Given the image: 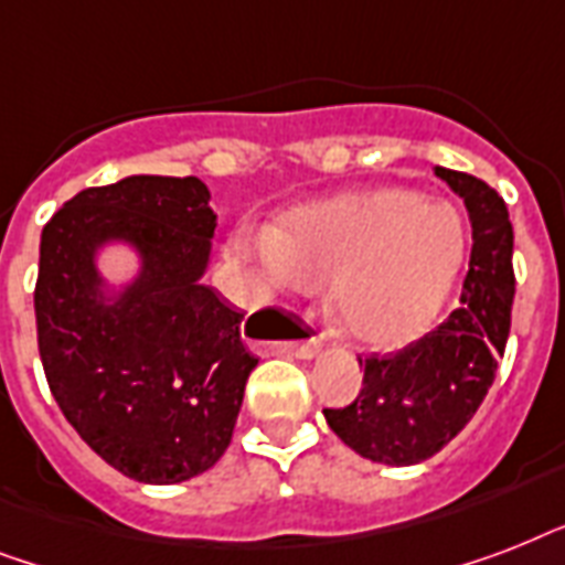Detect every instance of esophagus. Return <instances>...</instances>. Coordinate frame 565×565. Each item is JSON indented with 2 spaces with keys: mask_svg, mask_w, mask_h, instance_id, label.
Wrapping results in <instances>:
<instances>
[{
  "mask_svg": "<svg viewBox=\"0 0 565 565\" xmlns=\"http://www.w3.org/2000/svg\"><path fill=\"white\" fill-rule=\"evenodd\" d=\"M319 349H322V337H310L308 343L301 345V349H296V354H299V358H313Z\"/></svg>",
  "mask_w": 565,
  "mask_h": 565,
  "instance_id": "34e87169",
  "label": "esophagus"
}]
</instances>
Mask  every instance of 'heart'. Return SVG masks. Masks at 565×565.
<instances>
[{
	"label": "heart",
	"instance_id": "b5f03b06",
	"mask_svg": "<svg viewBox=\"0 0 565 565\" xmlns=\"http://www.w3.org/2000/svg\"><path fill=\"white\" fill-rule=\"evenodd\" d=\"M234 252L284 292L328 281L349 337L395 345L428 326L466 255L457 207L416 190L377 188L292 207L269 231L239 228Z\"/></svg>",
	"mask_w": 565,
	"mask_h": 565
}]
</instances>
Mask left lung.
<instances>
[{
  "instance_id": "obj_1",
  "label": "left lung",
  "mask_w": 565,
  "mask_h": 565,
  "mask_svg": "<svg viewBox=\"0 0 565 565\" xmlns=\"http://www.w3.org/2000/svg\"><path fill=\"white\" fill-rule=\"evenodd\" d=\"M434 172L463 199L472 220L460 301L434 331L398 352L358 358V398L326 407L328 425L345 446L386 466L422 463L466 428L495 381L510 334L516 275L504 199L469 172Z\"/></svg>"
}]
</instances>
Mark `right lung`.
<instances>
[{
    "instance_id": "1",
    "label": "right lung",
    "mask_w": 565,
    "mask_h": 565,
    "mask_svg": "<svg viewBox=\"0 0 565 565\" xmlns=\"http://www.w3.org/2000/svg\"><path fill=\"white\" fill-rule=\"evenodd\" d=\"M195 175H131L73 195L40 234L38 349L78 437L117 472L179 483L231 443L257 358L243 313L202 284L216 213ZM128 238L145 273L117 306L98 301L92 252Z\"/></svg>"
}]
</instances>
